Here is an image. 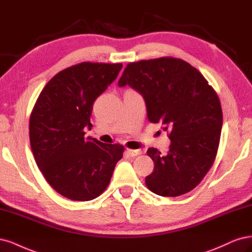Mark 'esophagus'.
I'll list each match as a JSON object with an SVG mask.
<instances>
[{"mask_svg": "<svg viewBox=\"0 0 252 252\" xmlns=\"http://www.w3.org/2000/svg\"><path fill=\"white\" fill-rule=\"evenodd\" d=\"M126 153L127 154L128 156H131V157H135V156H138V155H140L141 154V151L140 150H126Z\"/></svg>", "mask_w": 252, "mask_h": 252, "instance_id": "34e87169", "label": "esophagus"}]
</instances>
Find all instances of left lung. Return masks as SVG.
Wrapping results in <instances>:
<instances>
[{
	"instance_id": "obj_1",
	"label": "left lung",
	"mask_w": 252,
	"mask_h": 252,
	"mask_svg": "<svg viewBox=\"0 0 252 252\" xmlns=\"http://www.w3.org/2000/svg\"><path fill=\"white\" fill-rule=\"evenodd\" d=\"M142 95L148 119L161 124L172 141L166 155L148 150L154 161L148 189L162 197L190 191L212 167L220 142L223 114L216 91L196 68L174 58L127 63L118 80Z\"/></svg>"
}]
</instances>
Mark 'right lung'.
I'll use <instances>...</instances> for the list:
<instances>
[{
  "label": "right lung",
  "instance_id": "1",
  "mask_svg": "<svg viewBox=\"0 0 252 252\" xmlns=\"http://www.w3.org/2000/svg\"><path fill=\"white\" fill-rule=\"evenodd\" d=\"M123 63L85 62L52 77L31 112L29 137L47 182L73 201H90L108 188L125 148L85 138L97 97L118 76Z\"/></svg>",
  "mask_w": 252,
  "mask_h": 252
}]
</instances>
